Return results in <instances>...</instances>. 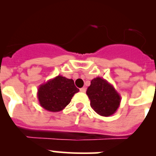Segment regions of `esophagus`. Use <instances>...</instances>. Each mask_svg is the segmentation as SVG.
I'll use <instances>...</instances> for the list:
<instances>
[{
  "label": "esophagus",
  "instance_id": "esophagus-1",
  "mask_svg": "<svg viewBox=\"0 0 156 156\" xmlns=\"http://www.w3.org/2000/svg\"><path fill=\"white\" fill-rule=\"evenodd\" d=\"M80 91H81V93H85L86 92V88L85 87H81V89H80Z\"/></svg>",
  "mask_w": 156,
  "mask_h": 156
}]
</instances>
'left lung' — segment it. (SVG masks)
<instances>
[{
  "mask_svg": "<svg viewBox=\"0 0 156 156\" xmlns=\"http://www.w3.org/2000/svg\"><path fill=\"white\" fill-rule=\"evenodd\" d=\"M90 100V106L101 116L108 117L114 114L120 106V94L114 86L106 79L97 77L90 81L86 92Z\"/></svg>",
  "mask_w": 156,
  "mask_h": 156,
  "instance_id": "1",
  "label": "left lung"
}]
</instances>
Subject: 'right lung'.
I'll return each instance as SVG.
<instances>
[{
  "instance_id": "add662e5",
  "label": "right lung",
  "mask_w": 156,
  "mask_h": 156,
  "mask_svg": "<svg viewBox=\"0 0 156 156\" xmlns=\"http://www.w3.org/2000/svg\"><path fill=\"white\" fill-rule=\"evenodd\" d=\"M78 91L73 80L58 75L39 86L37 97L41 107L56 112L65 108Z\"/></svg>"
}]
</instances>
